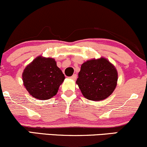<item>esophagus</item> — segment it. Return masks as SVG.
Returning a JSON list of instances; mask_svg holds the SVG:
<instances>
[{
    "instance_id": "34e87169",
    "label": "esophagus",
    "mask_w": 147,
    "mask_h": 147,
    "mask_svg": "<svg viewBox=\"0 0 147 147\" xmlns=\"http://www.w3.org/2000/svg\"><path fill=\"white\" fill-rule=\"evenodd\" d=\"M71 78L73 79V80H76V79L77 78V75L76 74H74L73 76H71Z\"/></svg>"
}]
</instances>
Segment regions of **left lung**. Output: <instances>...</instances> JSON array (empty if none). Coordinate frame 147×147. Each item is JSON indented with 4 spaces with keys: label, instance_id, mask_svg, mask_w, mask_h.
Instances as JSON below:
<instances>
[{
    "label": "left lung",
    "instance_id": "left-lung-1",
    "mask_svg": "<svg viewBox=\"0 0 147 147\" xmlns=\"http://www.w3.org/2000/svg\"><path fill=\"white\" fill-rule=\"evenodd\" d=\"M117 71L107 59L100 57L87 60L81 65L76 80L82 95L89 100H101L115 90Z\"/></svg>",
    "mask_w": 147,
    "mask_h": 147
}]
</instances>
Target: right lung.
<instances>
[{
	"label": "right lung",
	"mask_w": 147,
	"mask_h": 147,
	"mask_svg": "<svg viewBox=\"0 0 147 147\" xmlns=\"http://www.w3.org/2000/svg\"><path fill=\"white\" fill-rule=\"evenodd\" d=\"M22 78L30 94L47 100L56 95L65 77L53 58L39 56L25 68Z\"/></svg>",
	"instance_id": "1"
}]
</instances>
